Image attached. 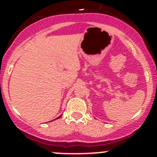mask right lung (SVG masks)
<instances>
[{
  "instance_id": "add662e5",
  "label": "right lung",
  "mask_w": 157,
  "mask_h": 157,
  "mask_svg": "<svg viewBox=\"0 0 157 157\" xmlns=\"http://www.w3.org/2000/svg\"><path fill=\"white\" fill-rule=\"evenodd\" d=\"M61 116H62V115H60V117H57V118H56V119H55V120H57V119L60 118V117H61Z\"/></svg>"
}]
</instances>
